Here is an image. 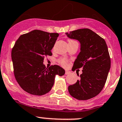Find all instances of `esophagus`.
I'll return each instance as SVG.
<instances>
[{"instance_id": "1", "label": "esophagus", "mask_w": 122, "mask_h": 122, "mask_svg": "<svg viewBox=\"0 0 122 122\" xmlns=\"http://www.w3.org/2000/svg\"><path fill=\"white\" fill-rule=\"evenodd\" d=\"M70 74V71H68V70H66L65 71V74L66 75H68V74Z\"/></svg>"}]
</instances>
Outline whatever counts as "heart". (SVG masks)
<instances>
[{"label": "heart", "instance_id": "heart-1", "mask_svg": "<svg viewBox=\"0 0 122 122\" xmlns=\"http://www.w3.org/2000/svg\"><path fill=\"white\" fill-rule=\"evenodd\" d=\"M74 41H73V40H70V39L67 40V42H68V44H69L72 43V42H74ZM58 62L60 64V65L63 66L65 67L67 65V64H68L69 61H68V60L66 58H61L60 59L58 60Z\"/></svg>", "mask_w": 122, "mask_h": 122}]
</instances>
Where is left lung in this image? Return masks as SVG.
Returning <instances> with one entry per match:
<instances>
[{"mask_svg": "<svg viewBox=\"0 0 122 122\" xmlns=\"http://www.w3.org/2000/svg\"><path fill=\"white\" fill-rule=\"evenodd\" d=\"M66 33L67 37L77 40L81 44V52L73 68L83 69L82 74L77 82L69 86V94L78 100H87L95 97L103 89L111 66L110 57L106 41L88 28L79 29Z\"/></svg>", "mask_w": 122, "mask_h": 122, "instance_id": "obj_1", "label": "left lung"}]
</instances>
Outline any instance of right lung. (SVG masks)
<instances>
[{
  "label": "right lung",
  "instance_id": "obj_1",
  "mask_svg": "<svg viewBox=\"0 0 122 122\" xmlns=\"http://www.w3.org/2000/svg\"><path fill=\"white\" fill-rule=\"evenodd\" d=\"M59 34L34 30L21 35L11 52L14 73L20 86L28 93L42 95L50 92L56 75L62 76L65 70L58 65L46 67L43 64Z\"/></svg>",
  "mask_w": 122,
  "mask_h": 122
}]
</instances>
